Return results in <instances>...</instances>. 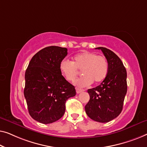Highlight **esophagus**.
<instances>
[{"label":"esophagus","mask_w":147,"mask_h":147,"mask_svg":"<svg viewBox=\"0 0 147 147\" xmlns=\"http://www.w3.org/2000/svg\"><path fill=\"white\" fill-rule=\"evenodd\" d=\"M76 93L77 94H79V93H80V92H82V91H84L83 89H80V88H76Z\"/></svg>","instance_id":"obj_1"}]
</instances>
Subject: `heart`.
Instances as JSON below:
<instances>
[{
	"label": "heart",
	"instance_id": "obj_1",
	"mask_svg": "<svg viewBox=\"0 0 147 147\" xmlns=\"http://www.w3.org/2000/svg\"><path fill=\"white\" fill-rule=\"evenodd\" d=\"M59 70L69 82L74 81L78 74V71H81L83 76L76 80V84L84 87L90 85L92 82L98 84L103 81L108 74L109 64L104 56L84 52L76 55L73 62L63 59L60 63Z\"/></svg>",
	"mask_w": 147,
	"mask_h": 147
}]
</instances>
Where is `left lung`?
<instances>
[{"label":"left lung","mask_w":147,"mask_h":147,"mask_svg":"<svg viewBox=\"0 0 147 147\" xmlns=\"http://www.w3.org/2000/svg\"><path fill=\"white\" fill-rule=\"evenodd\" d=\"M108 61L107 77L96 87L87 90L90 100L85 112L90 119L99 123H107L120 115L127 91V71L119 57L109 49L98 47Z\"/></svg>","instance_id":"8db88e82"}]
</instances>
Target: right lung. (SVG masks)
Instances as JSON below:
<instances>
[{"instance_id": "obj_1", "label": "right lung", "mask_w": 147, "mask_h": 147, "mask_svg": "<svg viewBox=\"0 0 147 147\" xmlns=\"http://www.w3.org/2000/svg\"><path fill=\"white\" fill-rule=\"evenodd\" d=\"M67 55V48L46 47L33 56L26 70L24 95L28 113L39 123L49 124L61 119L66 101L76 95L74 86L59 70Z\"/></svg>"}]
</instances>
